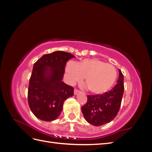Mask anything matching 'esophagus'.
<instances>
[{
    "instance_id": "1",
    "label": "esophagus",
    "mask_w": 152,
    "mask_h": 152,
    "mask_svg": "<svg viewBox=\"0 0 152 152\" xmlns=\"http://www.w3.org/2000/svg\"><path fill=\"white\" fill-rule=\"evenodd\" d=\"M80 93V91L77 89H74V94H77L78 93Z\"/></svg>"
}]
</instances>
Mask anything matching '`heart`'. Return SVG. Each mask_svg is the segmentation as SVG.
<instances>
[{"mask_svg":"<svg viewBox=\"0 0 152 152\" xmlns=\"http://www.w3.org/2000/svg\"><path fill=\"white\" fill-rule=\"evenodd\" d=\"M66 72L70 84L82 81L85 77L89 90L95 94H102L109 91L117 76L113 65L94 58L84 59L76 64L69 63Z\"/></svg>","mask_w":152,"mask_h":152,"instance_id":"b5f03b06","label":"heart"}]
</instances>
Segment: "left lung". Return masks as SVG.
I'll use <instances>...</instances> for the list:
<instances>
[{
	"mask_svg": "<svg viewBox=\"0 0 152 152\" xmlns=\"http://www.w3.org/2000/svg\"><path fill=\"white\" fill-rule=\"evenodd\" d=\"M117 84L113 88L102 94L87 95V103L82 107L86 120L95 126L111 122L120 109L124 94V75L118 70Z\"/></svg>",
	"mask_w": 152,
	"mask_h": 152,
	"instance_id": "obj_1",
	"label": "left lung"
}]
</instances>
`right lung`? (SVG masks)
I'll return each mask as SVG.
<instances>
[{"label": "right lung", "mask_w": 152, "mask_h": 152, "mask_svg": "<svg viewBox=\"0 0 152 152\" xmlns=\"http://www.w3.org/2000/svg\"><path fill=\"white\" fill-rule=\"evenodd\" d=\"M73 55L64 51L44 54L34 65L28 89V102L35 116L52 121L60 115L64 101L73 95V87L62 82L65 67Z\"/></svg>", "instance_id": "obj_1"}]
</instances>
